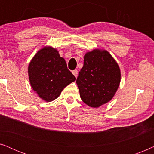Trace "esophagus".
Masks as SVG:
<instances>
[{"mask_svg": "<svg viewBox=\"0 0 154 154\" xmlns=\"http://www.w3.org/2000/svg\"><path fill=\"white\" fill-rule=\"evenodd\" d=\"M72 73H73V75H74V76H75V78H77L78 74H79V71H78V70H73V71H72Z\"/></svg>", "mask_w": 154, "mask_h": 154, "instance_id": "obj_1", "label": "esophagus"}]
</instances>
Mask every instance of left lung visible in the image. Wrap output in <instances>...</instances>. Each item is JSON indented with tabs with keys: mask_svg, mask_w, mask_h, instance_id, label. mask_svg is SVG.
<instances>
[{
	"mask_svg": "<svg viewBox=\"0 0 154 154\" xmlns=\"http://www.w3.org/2000/svg\"><path fill=\"white\" fill-rule=\"evenodd\" d=\"M121 82V70L105 50L94 49L84 56L76 83L83 102L97 108L113 97Z\"/></svg>",
	"mask_w": 154,
	"mask_h": 154,
	"instance_id": "left-lung-1",
	"label": "left lung"
}]
</instances>
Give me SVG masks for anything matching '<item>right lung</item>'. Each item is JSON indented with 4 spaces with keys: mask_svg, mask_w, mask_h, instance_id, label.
Masks as SVG:
<instances>
[{
    "mask_svg": "<svg viewBox=\"0 0 154 154\" xmlns=\"http://www.w3.org/2000/svg\"><path fill=\"white\" fill-rule=\"evenodd\" d=\"M28 73L31 88L45 102L55 100L66 86L75 81L64 59L50 46L35 54L29 63Z\"/></svg>",
    "mask_w": 154,
    "mask_h": 154,
    "instance_id": "1",
    "label": "right lung"
}]
</instances>
